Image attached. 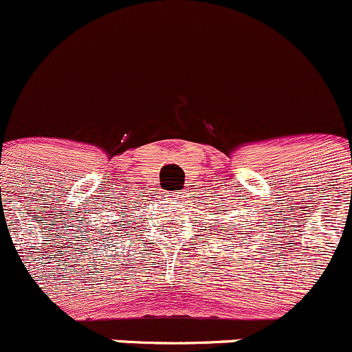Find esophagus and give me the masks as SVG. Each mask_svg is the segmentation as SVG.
<instances>
[{
	"mask_svg": "<svg viewBox=\"0 0 352 352\" xmlns=\"http://www.w3.org/2000/svg\"><path fill=\"white\" fill-rule=\"evenodd\" d=\"M173 199H180V197H184V192H177V194H173Z\"/></svg>",
	"mask_w": 352,
	"mask_h": 352,
	"instance_id": "1",
	"label": "esophagus"
}]
</instances>
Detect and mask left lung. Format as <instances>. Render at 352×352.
Segmentation results:
<instances>
[{
    "instance_id": "obj_1",
    "label": "left lung",
    "mask_w": 352,
    "mask_h": 352,
    "mask_svg": "<svg viewBox=\"0 0 352 352\" xmlns=\"http://www.w3.org/2000/svg\"><path fill=\"white\" fill-rule=\"evenodd\" d=\"M225 232H230V234H228V235H235V232L232 230V225H230V228H227V230H225Z\"/></svg>"
}]
</instances>
